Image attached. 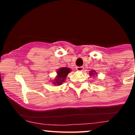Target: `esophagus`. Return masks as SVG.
Instances as JSON below:
<instances>
[{"label": "esophagus", "instance_id": "obj_1", "mask_svg": "<svg viewBox=\"0 0 135 135\" xmlns=\"http://www.w3.org/2000/svg\"><path fill=\"white\" fill-rule=\"evenodd\" d=\"M76 70L78 71H82L84 70V67L80 66V67H77L76 68Z\"/></svg>", "mask_w": 135, "mask_h": 135}]
</instances>
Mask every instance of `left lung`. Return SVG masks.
I'll list each match as a JSON object with an SVG mask.
<instances>
[{
  "label": "left lung",
  "mask_w": 135,
  "mask_h": 135,
  "mask_svg": "<svg viewBox=\"0 0 135 135\" xmlns=\"http://www.w3.org/2000/svg\"><path fill=\"white\" fill-rule=\"evenodd\" d=\"M90 76H93V75H95V74H97V73H95V71H90Z\"/></svg>",
  "instance_id": "left-lung-1"
}]
</instances>
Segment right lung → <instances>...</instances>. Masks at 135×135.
Instances as JSON below:
<instances>
[{"mask_svg":"<svg viewBox=\"0 0 135 135\" xmlns=\"http://www.w3.org/2000/svg\"><path fill=\"white\" fill-rule=\"evenodd\" d=\"M70 71H71V69L68 68L64 67V68H59L57 71V77L55 78V80L53 82V84H55V85L62 84V83L65 80L67 76L68 75Z\"/></svg>","mask_w":135,"mask_h":135,"instance_id":"add662e5","label":"right lung"}]
</instances>
